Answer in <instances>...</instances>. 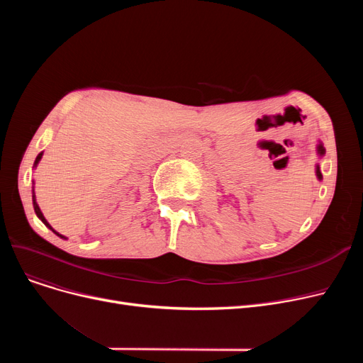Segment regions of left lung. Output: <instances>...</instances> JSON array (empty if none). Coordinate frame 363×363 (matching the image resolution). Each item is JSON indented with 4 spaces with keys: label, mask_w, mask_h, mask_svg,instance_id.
<instances>
[{
    "label": "left lung",
    "mask_w": 363,
    "mask_h": 363,
    "mask_svg": "<svg viewBox=\"0 0 363 363\" xmlns=\"http://www.w3.org/2000/svg\"><path fill=\"white\" fill-rule=\"evenodd\" d=\"M318 151H319V155H323V152H325V150H323V147L319 144V147H318ZM316 175H318V178L320 179L322 178V175H320V170H319V167H316Z\"/></svg>",
    "instance_id": "obj_1"
}]
</instances>
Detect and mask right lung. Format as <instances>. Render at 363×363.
I'll list each match as a JSON object with an SVG mask.
<instances>
[{
    "mask_svg": "<svg viewBox=\"0 0 363 363\" xmlns=\"http://www.w3.org/2000/svg\"><path fill=\"white\" fill-rule=\"evenodd\" d=\"M41 157H43V152H40V155H38V157H36V160H35V164H36L38 162H40V160H41ZM32 201H33V208H35V213H36V216H38V218H40V219H41V220H43V222H44V223H45V225H47V226L50 228V230H51L52 233H55V231L52 230V228L50 226V223H48V222L45 220V218H44L43 212L40 211V206H38V204H36V201H35V193H33V191H32ZM55 234H57V235H59V237H62V238H65V237H63V235H60L59 233H55Z\"/></svg>",
    "mask_w": 363,
    "mask_h": 363,
    "instance_id": "1",
    "label": "right lung"
}]
</instances>
